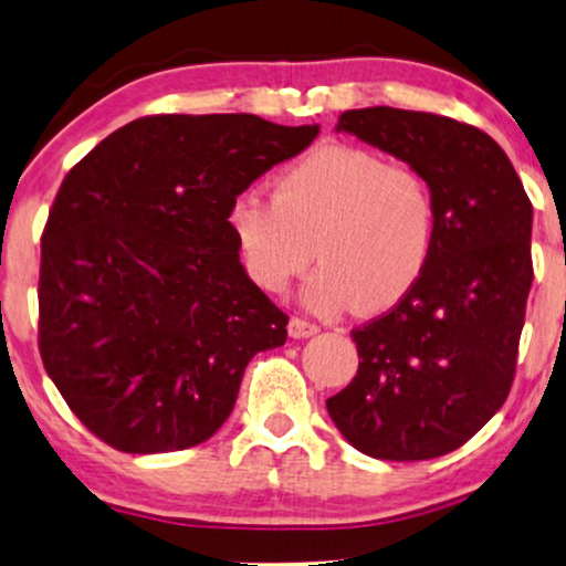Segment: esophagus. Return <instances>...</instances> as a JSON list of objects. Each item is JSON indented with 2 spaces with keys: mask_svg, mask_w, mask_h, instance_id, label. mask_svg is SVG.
<instances>
[{
  "mask_svg": "<svg viewBox=\"0 0 566 566\" xmlns=\"http://www.w3.org/2000/svg\"><path fill=\"white\" fill-rule=\"evenodd\" d=\"M316 332H319V327H316L314 322L301 319V316H293V319L289 322V335L296 337V339H301V337H312V335H316Z\"/></svg>",
  "mask_w": 566,
  "mask_h": 566,
  "instance_id": "esophagus-1",
  "label": "esophagus"
}]
</instances>
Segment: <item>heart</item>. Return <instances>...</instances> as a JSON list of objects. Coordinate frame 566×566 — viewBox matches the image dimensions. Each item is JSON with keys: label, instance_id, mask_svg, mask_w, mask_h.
<instances>
[{"label": "heart", "instance_id": "b5f03b06", "mask_svg": "<svg viewBox=\"0 0 566 566\" xmlns=\"http://www.w3.org/2000/svg\"><path fill=\"white\" fill-rule=\"evenodd\" d=\"M247 273L281 293L308 268L304 298L316 312L350 301L360 314L399 304L430 265L438 198L409 165L347 144H322L273 182V196L244 192L229 208ZM315 250L312 251L311 247Z\"/></svg>", "mask_w": 566, "mask_h": 566}]
</instances>
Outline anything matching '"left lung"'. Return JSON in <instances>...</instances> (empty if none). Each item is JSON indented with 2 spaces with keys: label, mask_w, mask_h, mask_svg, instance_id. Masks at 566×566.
<instances>
[{
  "label": "left lung",
  "mask_w": 566,
  "mask_h": 566,
  "mask_svg": "<svg viewBox=\"0 0 566 566\" xmlns=\"http://www.w3.org/2000/svg\"><path fill=\"white\" fill-rule=\"evenodd\" d=\"M337 130L428 177L438 239L415 289L350 332L358 374L327 399L329 417L374 459H438L474 438L513 386L533 206L507 154L469 123L378 105L345 111Z\"/></svg>",
  "instance_id": "left-lung-1"
}]
</instances>
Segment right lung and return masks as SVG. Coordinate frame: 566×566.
I'll return each mask as SVG.
<instances>
[{
  "label": "right lung",
  "mask_w": 566,
  "mask_h": 566,
  "mask_svg": "<svg viewBox=\"0 0 566 566\" xmlns=\"http://www.w3.org/2000/svg\"><path fill=\"white\" fill-rule=\"evenodd\" d=\"M319 126L146 115L69 169L41 237L38 350L92 436L123 453L198 446L281 312L239 262L229 208Z\"/></svg>",
  "instance_id": "right-lung-1"
}]
</instances>
